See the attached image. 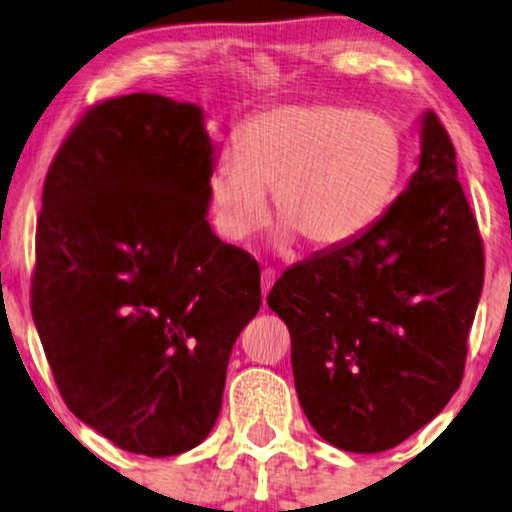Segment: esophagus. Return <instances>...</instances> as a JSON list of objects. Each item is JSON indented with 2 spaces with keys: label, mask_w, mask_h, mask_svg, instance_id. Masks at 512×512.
<instances>
[{
  "label": "esophagus",
  "mask_w": 512,
  "mask_h": 512,
  "mask_svg": "<svg viewBox=\"0 0 512 512\" xmlns=\"http://www.w3.org/2000/svg\"><path fill=\"white\" fill-rule=\"evenodd\" d=\"M272 284H275V270L265 268V270L261 272V289H263V296H268L270 289H272Z\"/></svg>",
  "instance_id": "obj_1"
}]
</instances>
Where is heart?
Instances as JSON below:
<instances>
[{
	"mask_svg": "<svg viewBox=\"0 0 512 512\" xmlns=\"http://www.w3.org/2000/svg\"><path fill=\"white\" fill-rule=\"evenodd\" d=\"M403 132L389 116L342 104H279L242 125L207 174L212 223L223 240L247 242L284 219L279 249L300 237L340 249L380 219L403 170Z\"/></svg>",
	"mask_w": 512,
	"mask_h": 512,
	"instance_id": "b5f03b06",
	"label": "heart"
}]
</instances>
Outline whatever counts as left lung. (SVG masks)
Masks as SVG:
<instances>
[{
	"instance_id": "1",
	"label": "left lung",
	"mask_w": 512,
	"mask_h": 512,
	"mask_svg": "<svg viewBox=\"0 0 512 512\" xmlns=\"http://www.w3.org/2000/svg\"><path fill=\"white\" fill-rule=\"evenodd\" d=\"M482 279L457 153L426 109L408 188L366 233L293 265L268 296L291 333L314 431L338 450L375 454L429 424L461 384Z\"/></svg>"
}]
</instances>
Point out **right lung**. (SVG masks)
<instances>
[{
	"label": "right lung",
	"mask_w": 512,
	"mask_h": 512,
	"mask_svg": "<svg viewBox=\"0 0 512 512\" xmlns=\"http://www.w3.org/2000/svg\"><path fill=\"white\" fill-rule=\"evenodd\" d=\"M216 146L198 104L90 109L48 170L32 317L67 408L123 450L172 457L214 429L261 270L207 221Z\"/></svg>",
	"instance_id": "right-lung-1"
}]
</instances>
